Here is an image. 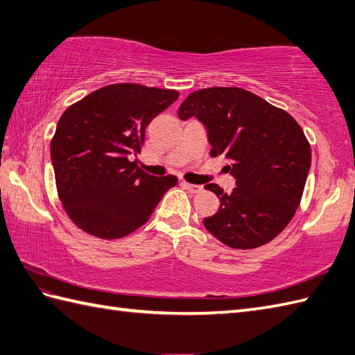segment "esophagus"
Here are the masks:
<instances>
[{"mask_svg": "<svg viewBox=\"0 0 355 355\" xmlns=\"http://www.w3.org/2000/svg\"><path fill=\"white\" fill-rule=\"evenodd\" d=\"M182 187L187 189V191H189V193H193V194H197V193H202V189H203V187H200V185H194V184H189V182H182Z\"/></svg>", "mask_w": 355, "mask_h": 355, "instance_id": "esophagus-1", "label": "esophagus"}]
</instances>
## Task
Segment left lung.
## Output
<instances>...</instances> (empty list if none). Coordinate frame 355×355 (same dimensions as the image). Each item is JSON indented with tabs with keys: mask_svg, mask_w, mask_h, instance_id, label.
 I'll use <instances>...</instances> for the list:
<instances>
[{
	"mask_svg": "<svg viewBox=\"0 0 355 355\" xmlns=\"http://www.w3.org/2000/svg\"><path fill=\"white\" fill-rule=\"evenodd\" d=\"M179 119L205 123L211 157L229 159L236 187L230 194L217 184L218 212L203 220L224 245L252 250L272 241L295 215L310 168V144L289 112L239 87L193 92L179 107Z\"/></svg>",
	"mask_w": 355,
	"mask_h": 355,
	"instance_id": "1",
	"label": "left lung"
}]
</instances>
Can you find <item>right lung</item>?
Here are the masks:
<instances>
[{
    "label": "right lung",
    "instance_id": "1",
    "mask_svg": "<svg viewBox=\"0 0 355 355\" xmlns=\"http://www.w3.org/2000/svg\"><path fill=\"white\" fill-rule=\"evenodd\" d=\"M179 92L120 83L92 92L60 117L51 140L57 194L76 227L119 239L150 218L178 179L155 178L129 155L141 152L144 131Z\"/></svg>",
    "mask_w": 355,
    "mask_h": 355
}]
</instances>
